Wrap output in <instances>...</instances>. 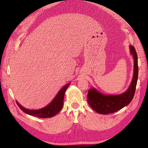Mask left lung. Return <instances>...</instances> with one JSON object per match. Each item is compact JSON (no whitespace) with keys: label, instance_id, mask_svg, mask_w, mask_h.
Returning a JSON list of instances; mask_svg holds the SVG:
<instances>
[{"label":"left lung","instance_id":"1","mask_svg":"<svg viewBox=\"0 0 148 148\" xmlns=\"http://www.w3.org/2000/svg\"><path fill=\"white\" fill-rule=\"evenodd\" d=\"M130 53L134 58V75L128 90L122 94L117 95H107L100 93L95 89L89 90L88 102L93 110L98 113L107 114L117 112L128 105L133 99L138 79V60L135 48L130 45Z\"/></svg>","mask_w":148,"mask_h":148}]
</instances>
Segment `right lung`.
Returning a JSON list of instances; mask_svg holds the SVG:
<instances>
[{
	"instance_id": "1",
	"label": "right lung",
	"mask_w": 148,
	"mask_h": 148,
	"mask_svg": "<svg viewBox=\"0 0 148 148\" xmlns=\"http://www.w3.org/2000/svg\"><path fill=\"white\" fill-rule=\"evenodd\" d=\"M69 84L70 83L62 88L59 91L58 94L56 95L55 98L53 99L52 101L48 106L41 108V109L34 110H28L21 106L17 101V104L22 111L29 115L36 116V117L40 118H51L58 114L62 109V107H63L65 93Z\"/></svg>"
}]
</instances>
